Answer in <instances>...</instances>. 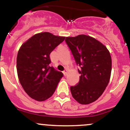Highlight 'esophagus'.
<instances>
[{"label":"esophagus","mask_w":130,"mask_h":130,"mask_svg":"<svg viewBox=\"0 0 130 130\" xmlns=\"http://www.w3.org/2000/svg\"><path fill=\"white\" fill-rule=\"evenodd\" d=\"M63 74H64V76H67V74H68V70L67 69H66V70H64L63 71Z\"/></svg>","instance_id":"esophagus-1"}]
</instances>
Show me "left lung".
Listing matches in <instances>:
<instances>
[{"mask_svg":"<svg viewBox=\"0 0 130 130\" xmlns=\"http://www.w3.org/2000/svg\"><path fill=\"white\" fill-rule=\"evenodd\" d=\"M67 43L80 66L79 82L70 87L73 98L79 104H89L102 95L109 82L111 58L105 46L90 36L66 37Z\"/></svg>","mask_w":130,"mask_h":130,"instance_id":"8db88e82","label":"left lung"}]
</instances>
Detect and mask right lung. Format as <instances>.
<instances>
[{"instance_id": "right-lung-1", "label": "right lung", "mask_w": 130, "mask_h": 130, "mask_svg": "<svg viewBox=\"0 0 130 130\" xmlns=\"http://www.w3.org/2000/svg\"><path fill=\"white\" fill-rule=\"evenodd\" d=\"M49 32L35 34L21 46L17 58L18 77L25 92L37 101L53 95L63 74L50 66V54L64 40Z\"/></svg>"}]
</instances>
